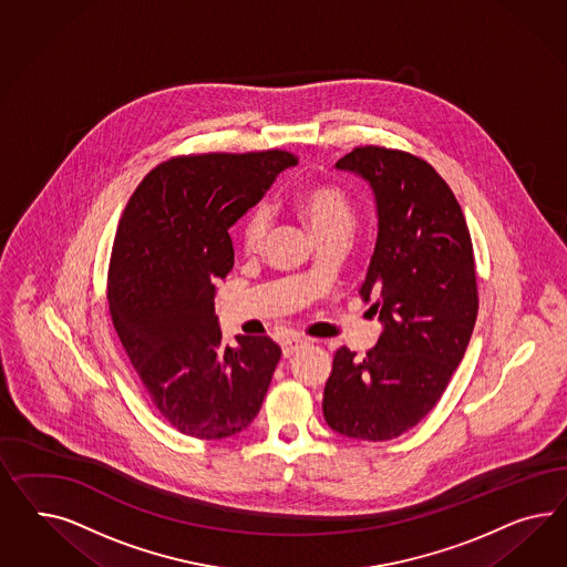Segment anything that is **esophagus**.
I'll return each instance as SVG.
<instances>
[{"instance_id": "esophagus-1", "label": "esophagus", "mask_w": 567, "mask_h": 567, "mask_svg": "<svg viewBox=\"0 0 567 567\" xmlns=\"http://www.w3.org/2000/svg\"><path fill=\"white\" fill-rule=\"evenodd\" d=\"M308 344V341H303V339H289V341H285L282 343V355L285 358H292L299 349H303Z\"/></svg>"}]
</instances>
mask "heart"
I'll list each match as a JSON object with an SVG mask.
<instances>
[{"instance_id":"b5f03b06","label":"heart","mask_w":567,"mask_h":567,"mask_svg":"<svg viewBox=\"0 0 567 567\" xmlns=\"http://www.w3.org/2000/svg\"><path fill=\"white\" fill-rule=\"evenodd\" d=\"M297 209L306 218V223L309 224L311 233L318 240L334 237V235L349 237L355 220L349 195L332 185H318L299 193ZM272 223H275V216L268 206H258L249 214L247 223L243 226V245L249 254H256L264 247V243L270 237Z\"/></svg>"}]
</instances>
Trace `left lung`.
Wrapping results in <instances>:
<instances>
[{
  "label": "left lung",
  "instance_id": "8db88e82",
  "mask_svg": "<svg viewBox=\"0 0 567 567\" xmlns=\"http://www.w3.org/2000/svg\"><path fill=\"white\" fill-rule=\"evenodd\" d=\"M374 195L378 233L361 282L382 332L363 355L334 353L324 386L328 426L360 441L413 429L445 393L478 313L472 239L453 190L424 159L358 147L334 164Z\"/></svg>",
  "mask_w": 567,
  "mask_h": 567
}]
</instances>
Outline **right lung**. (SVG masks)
Wrapping results in <instances>:
<instances>
[{"label":"right lung","mask_w":567,"mask_h":567,"mask_svg":"<svg viewBox=\"0 0 567 567\" xmlns=\"http://www.w3.org/2000/svg\"><path fill=\"white\" fill-rule=\"evenodd\" d=\"M295 164L278 150L171 159L122 214L107 276L112 320L155 408L187 436L239 434L268 393L280 347L270 337L224 344L214 297L235 264L228 230Z\"/></svg>","instance_id":"right-lung-1"}]
</instances>
